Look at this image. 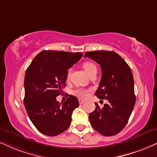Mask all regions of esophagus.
<instances>
[{"label": "esophagus", "instance_id": "34e87169", "mask_svg": "<svg viewBox=\"0 0 157 157\" xmlns=\"http://www.w3.org/2000/svg\"><path fill=\"white\" fill-rule=\"evenodd\" d=\"M79 103H80V104H84V103H85V101L81 100V99H80V100H79Z\"/></svg>", "mask_w": 157, "mask_h": 157}]
</instances>
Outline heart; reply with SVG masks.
Instances as JSON below:
<instances>
[{
	"label": "heart",
	"instance_id": "heart-1",
	"mask_svg": "<svg viewBox=\"0 0 157 157\" xmlns=\"http://www.w3.org/2000/svg\"><path fill=\"white\" fill-rule=\"evenodd\" d=\"M82 67L83 68H84L85 72H86V73L88 75L92 74L93 72H95V71H97L96 65L93 64V63L90 62V61H86V62H85L84 64H83ZM70 74L71 69H68V71H67V77H68V78L69 76H70ZM72 93L74 96L78 97V98H86L89 95V90L83 88H77L73 90Z\"/></svg>",
	"mask_w": 157,
	"mask_h": 157
}]
</instances>
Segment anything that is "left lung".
<instances>
[{"label":"left lung","instance_id":"1","mask_svg":"<svg viewBox=\"0 0 157 157\" xmlns=\"http://www.w3.org/2000/svg\"><path fill=\"white\" fill-rule=\"evenodd\" d=\"M84 57L100 64L101 79L95 95L99 99H106L109 102L102 109L95 103L96 109L90 113L89 120L100 134L114 136L125 127L136 104L131 69L114 51H88L85 53Z\"/></svg>","mask_w":157,"mask_h":157}]
</instances>
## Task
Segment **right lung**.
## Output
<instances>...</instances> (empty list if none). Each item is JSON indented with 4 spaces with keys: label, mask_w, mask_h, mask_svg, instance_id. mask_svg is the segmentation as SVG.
Returning a JSON list of instances; mask_svg holds the SVG:
<instances>
[{
    "label": "right lung",
    "mask_w": 157,
    "mask_h": 157,
    "mask_svg": "<svg viewBox=\"0 0 157 157\" xmlns=\"http://www.w3.org/2000/svg\"><path fill=\"white\" fill-rule=\"evenodd\" d=\"M82 56L80 52L43 51L26 70L24 104L31 122L45 136H58L70 125L78 99L68 95L66 101L60 104L56 96L66 86L67 70Z\"/></svg>",
    "instance_id": "obj_1"
}]
</instances>
